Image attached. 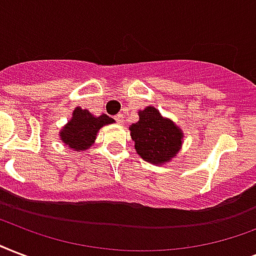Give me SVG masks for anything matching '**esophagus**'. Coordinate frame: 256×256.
<instances>
[{
	"label": "esophagus",
	"instance_id": "obj_1",
	"mask_svg": "<svg viewBox=\"0 0 256 256\" xmlns=\"http://www.w3.org/2000/svg\"><path fill=\"white\" fill-rule=\"evenodd\" d=\"M115 120H116L118 124H124V115L118 114L116 116H115Z\"/></svg>",
	"mask_w": 256,
	"mask_h": 256
}]
</instances>
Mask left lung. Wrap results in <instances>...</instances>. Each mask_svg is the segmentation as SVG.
Listing matches in <instances>:
<instances>
[{
  "label": "left lung",
  "mask_w": 256,
  "mask_h": 256,
  "mask_svg": "<svg viewBox=\"0 0 256 256\" xmlns=\"http://www.w3.org/2000/svg\"><path fill=\"white\" fill-rule=\"evenodd\" d=\"M138 116V122L128 128L136 153L144 161L158 166L170 162L184 142L182 130L154 106L140 110Z\"/></svg>",
  "instance_id": "left-lung-1"
}]
</instances>
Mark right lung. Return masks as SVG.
<instances>
[{
    "label": "right lung",
    "instance_id": "obj_1",
    "mask_svg": "<svg viewBox=\"0 0 256 256\" xmlns=\"http://www.w3.org/2000/svg\"><path fill=\"white\" fill-rule=\"evenodd\" d=\"M114 122L115 120L106 114L96 116L86 108L76 107L72 111L71 120L58 132L60 141L74 152H84L94 145L99 130Z\"/></svg>",
    "mask_w": 256,
    "mask_h": 256
}]
</instances>
